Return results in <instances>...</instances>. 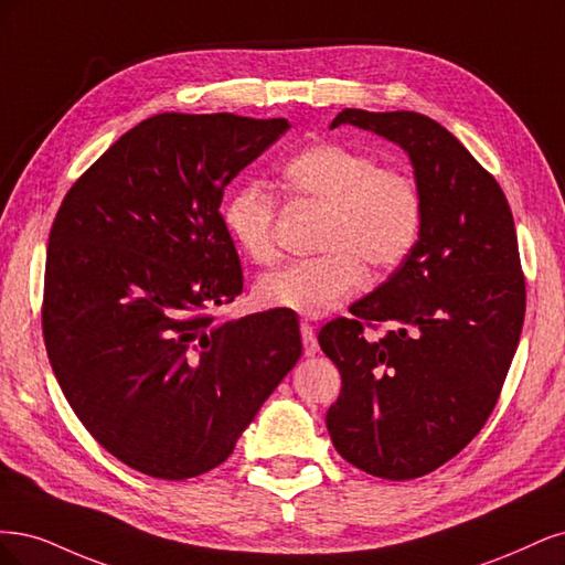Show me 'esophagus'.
Segmentation results:
<instances>
[{
	"mask_svg": "<svg viewBox=\"0 0 565 565\" xmlns=\"http://www.w3.org/2000/svg\"><path fill=\"white\" fill-rule=\"evenodd\" d=\"M300 333H302V344H305V354L307 356H315L319 352V342H317V333H315V326L302 321L300 323Z\"/></svg>",
	"mask_w": 565,
	"mask_h": 565,
	"instance_id": "esophagus-1",
	"label": "esophagus"
}]
</instances>
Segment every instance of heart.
Instances as JSON below:
<instances>
[{
	"label": "heart",
	"mask_w": 565,
	"mask_h": 565,
	"mask_svg": "<svg viewBox=\"0 0 565 565\" xmlns=\"http://www.w3.org/2000/svg\"><path fill=\"white\" fill-rule=\"evenodd\" d=\"M286 190L323 209L315 248L321 256L290 263L256 286L263 307L321 317L348 300L366 265L375 275L402 265L420 239L423 192L402 169L377 167V159L340 142H317L284 163ZM277 199L256 180L230 190L223 225L244 258L271 265Z\"/></svg>",
	"instance_id": "heart-1"
}]
</instances>
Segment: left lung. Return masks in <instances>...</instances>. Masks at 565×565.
I'll use <instances>...</instances> for the list:
<instances>
[{
    "mask_svg": "<svg viewBox=\"0 0 565 565\" xmlns=\"http://www.w3.org/2000/svg\"><path fill=\"white\" fill-rule=\"evenodd\" d=\"M411 157L425 221L411 256L319 344L342 377L326 413L335 450L366 475L404 481L455 458L486 425L519 348L525 279L498 180L439 121L342 110ZM390 322L380 341L363 324Z\"/></svg>",
    "mask_w": 565,
    "mask_h": 565,
    "instance_id": "8db88e82",
    "label": "left lung"
}]
</instances>
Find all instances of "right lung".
<instances>
[{
  "instance_id": "obj_1",
  "label": "right lung",
  "mask_w": 565,
  "mask_h": 565,
  "mask_svg": "<svg viewBox=\"0 0 565 565\" xmlns=\"http://www.w3.org/2000/svg\"><path fill=\"white\" fill-rule=\"evenodd\" d=\"M286 119L163 113L65 194L49 234L42 331L90 436L142 475L183 481L230 458L302 354L271 309L215 323L244 277L221 202Z\"/></svg>"
}]
</instances>
